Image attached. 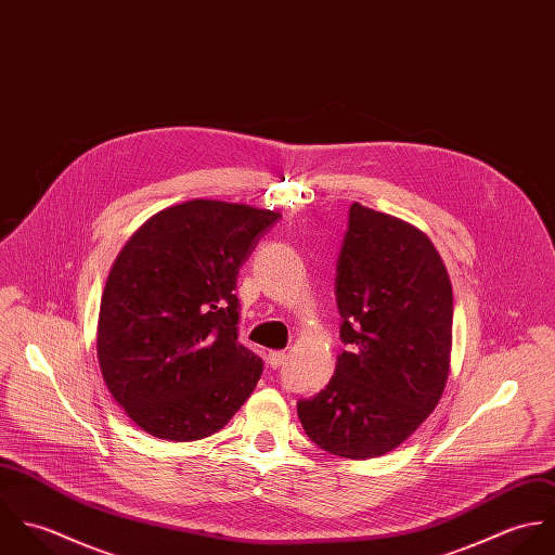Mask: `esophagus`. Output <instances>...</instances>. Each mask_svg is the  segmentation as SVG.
<instances>
[{
  "instance_id": "obj_1",
  "label": "esophagus",
  "mask_w": 555,
  "mask_h": 555,
  "mask_svg": "<svg viewBox=\"0 0 555 555\" xmlns=\"http://www.w3.org/2000/svg\"><path fill=\"white\" fill-rule=\"evenodd\" d=\"M267 361H269V365H271L273 370H278V367L286 361V352H284V350H271L269 357H267Z\"/></svg>"
}]
</instances>
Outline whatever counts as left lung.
<instances>
[{"label": "left lung", "instance_id": "8db88e82", "mask_svg": "<svg viewBox=\"0 0 555 555\" xmlns=\"http://www.w3.org/2000/svg\"><path fill=\"white\" fill-rule=\"evenodd\" d=\"M339 337L328 385L297 401L320 449L370 460L397 449L444 391L453 291L440 254L412 224L350 205L337 256Z\"/></svg>", "mask_w": 555, "mask_h": 555}]
</instances>
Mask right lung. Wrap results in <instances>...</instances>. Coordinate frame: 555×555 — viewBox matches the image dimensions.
<instances>
[{
  "instance_id": "obj_1",
  "label": "right lung",
  "mask_w": 555,
  "mask_h": 555,
  "mask_svg": "<svg viewBox=\"0 0 555 555\" xmlns=\"http://www.w3.org/2000/svg\"><path fill=\"white\" fill-rule=\"evenodd\" d=\"M282 216L188 201L119 251L100 304L102 378L147 434L190 442L222 429L262 374L238 341V269Z\"/></svg>"
}]
</instances>
